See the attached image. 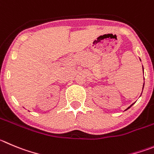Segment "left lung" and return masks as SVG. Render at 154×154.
<instances>
[{
  "instance_id": "obj_1",
  "label": "left lung",
  "mask_w": 154,
  "mask_h": 154,
  "mask_svg": "<svg viewBox=\"0 0 154 154\" xmlns=\"http://www.w3.org/2000/svg\"><path fill=\"white\" fill-rule=\"evenodd\" d=\"M132 105H133V104H132ZM132 105H131V106H129V107H128V109H129V108H130V107H131V106H132Z\"/></svg>"
}]
</instances>
